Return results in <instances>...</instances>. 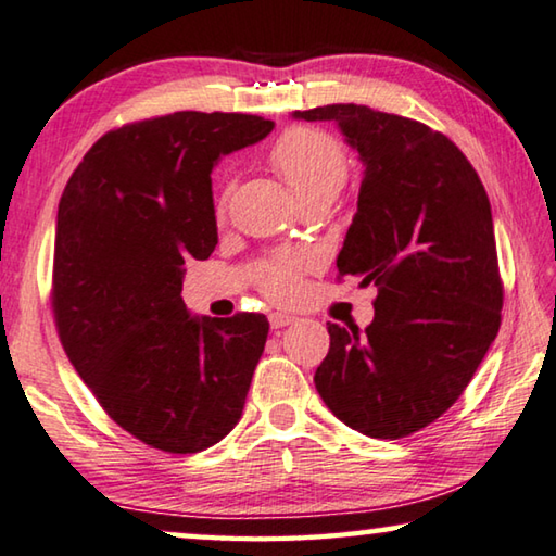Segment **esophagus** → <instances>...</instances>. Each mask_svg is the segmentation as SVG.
Returning a JSON list of instances; mask_svg holds the SVG:
<instances>
[{
  "mask_svg": "<svg viewBox=\"0 0 556 556\" xmlns=\"http://www.w3.org/2000/svg\"><path fill=\"white\" fill-rule=\"evenodd\" d=\"M294 321V316H289L285 312H271L269 314V326L271 329H285V326H289Z\"/></svg>",
  "mask_w": 556,
  "mask_h": 556,
  "instance_id": "esophagus-1",
  "label": "esophagus"
}]
</instances>
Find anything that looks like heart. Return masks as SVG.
I'll use <instances>...</instances> for the list:
<instances>
[{"mask_svg":"<svg viewBox=\"0 0 556 556\" xmlns=\"http://www.w3.org/2000/svg\"><path fill=\"white\" fill-rule=\"evenodd\" d=\"M269 163L285 178L296 200L319 190H341L346 182L349 163L339 140L314 128H292L271 148ZM225 207V195L219 198V210ZM309 260L281 254L271 260L260 275L262 292L277 302L292 299L302 285V275Z\"/></svg>","mask_w":556,"mask_h":556,"instance_id":"heart-1","label":"heart"}]
</instances>
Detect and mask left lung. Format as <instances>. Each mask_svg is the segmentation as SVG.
Masks as SVG:
<instances>
[{
  "label": "left lung",
  "instance_id": "obj_1",
  "mask_svg": "<svg viewBox=\"0 0 556 556\" xmlns=\"http://www.w3.org/2000/svg\"><path fill=\"white\" fill-rule=\"evenodd\" d=\"M292 116L337 123L364 163L337 267L378 287L364 333L329 324L316 391L358 433L405 438L460 399L500 331L488 192L460 148L418 121L356 103Z\"/></svg>",
  "mask_w": 556,
  "mask_h": 556
}]
</instances>
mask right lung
Segmentation results:
<instances>
[{
    "mask_svg": "<svg viewBox=\"0 0 556 556\" xmlns=\"http://www.w3.org/2000/svg\"><path fill=\"white\" fill-rule=\"evenodd\" d=\"M275 123L178 111L111 130L84 155L56 215L59 339L103 410L165 453H200L242 418L264 314L195 316L185 262L217 244L213 167Z\"/></svg>",
    "mask_w": 556,
    "mask_h": 556,
    "instance_id": "right-lung-1",
    "label": "right lung"
}]
</instances>
